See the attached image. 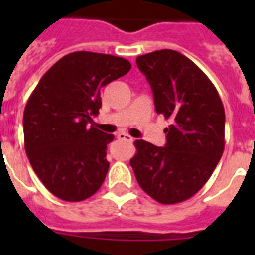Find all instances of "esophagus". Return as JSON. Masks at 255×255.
<instances>
[{
	"label": "esophagus",
	"mask_w": 255,
	"mask_h": 255,
	"mask_svg": "<svg viewBox=\"0 0 255 255\" xmlns=\"http://www.w3.org/2000/svg\"><path fill=\"white\" fill-rule=\"evenodd\" d=\"M116 137L119 140H128V141H132V140H133V137L128 135V133H126V132H119V133L116 135Z\"/></svg>",
	"instance_id": "esophagus-1"
}]
</instances>
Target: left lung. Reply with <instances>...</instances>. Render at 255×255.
Returning a JSON list of instances; mask_svg holds the SVG:
<instances>
[{"instance_id": "left-lung-1", "label": "left lung", "mask_w": 255, "mask_h": 255, "mask_svg": "<svg viewBox=\"0 0 255 255\" xmlns=\"http://www.w3.org/2000/svg\"><path fill=\"white\" fill-rule=\"evenodd\" d=\"M151 85L157 114L170 120L165 147L136 140L129 161L141 189L160 204L196 194L217 167L225 148V111L209 78L189 58L157 50L136 58Z\"/></svg>"}]
</instances>
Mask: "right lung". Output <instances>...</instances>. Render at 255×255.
<instances>
[{
    "label": "right lung",
    "mask_w": 255,
    "mask_h": 255,
    "mask_svg": "<svg viewBox=\"0 0 255 255\" xmlns=\"http://www.w3.org/2000/svg\"><path fill=\"white\" fill-rule=\"evenodd\" d=\"M129 70L124 58L75 51L50 67L30 95L23 112L26 155L58 198L83 201L103 184L114 135L87 124L99 114L102 87Z\"/></svg>",
    "instance_id": "1"
}]
</instances>
